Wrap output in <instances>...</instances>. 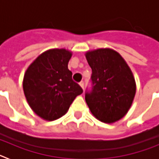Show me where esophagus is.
Segmentation results:
<instances>
[{
	"mask_svg": "<svg viewBox=\"0 0 159 159\" xmlns=\"http://www.w3.org/2000/svg\"><path fill=\"white\" fill-rule=\"evenodd\" d=\"M80 85L81 88H82L83 89H84V81H81V82H80Z\"/></svg>",
	"mask_w": 159,
	"mask_h": 159,
	"instance_id": "1",
	"label": "esophagus"
}]
</instances>
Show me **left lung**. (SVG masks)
Listing matches in <instances>:
<instances>
[{
    "label": "left lung",
    "instance_id": "8db88e82",
    "mask_svg": "<svg viewBox=\"0 0 159 159\" xmlns=\"http://www.w3.org/2000/svg\"><path fill=\"white\" fill-rule=\"evenodd\" d=\"M85 56L92 71V90L85 93L87 104L101 122L117 121L127 113L135 95L131 70L113 49H96Z\"/></svg>",
    "mask_w": 159,
    "mask_h": 159
}]
</instances>
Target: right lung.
<instances>
[{
    "instance_id": "obj_1",
    "label": "right lung",
    "mask_w": 159,
    "mask_h": 159,
    "mask_svg": "<svg viewBox=\"0 0 159 159\" xmlns=\"http://www.w3.org/2000/svg\"><path fill=\"white\" fill-rule=\"evenodd\" d=\"M71 52L50 49L30 64L24 76L23 89L32 110L42 119L52 121L67 113L81 87L72 80L67 64Z\"/></svg>"
}]
</instances>
